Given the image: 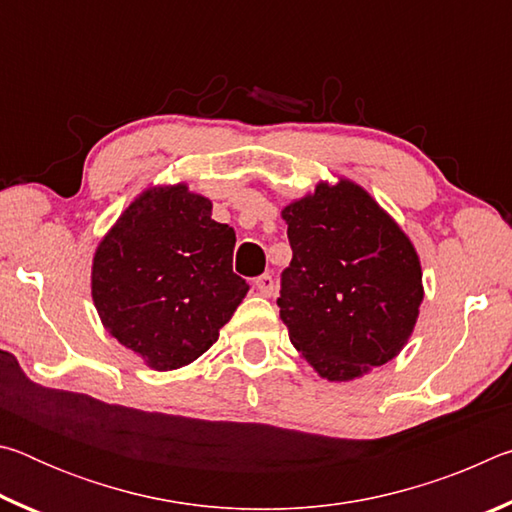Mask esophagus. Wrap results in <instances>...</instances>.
I'll return each instance as SVG.
<instances>
[{"label":"esophagus","mask_w":512,"mask_h":512,"mask_svg":"<svg viewBox=\"0 0 512 512\" xmlns=\"http://www.w3.org/2000/svg\"><path fill=\"white\" fill-rule=\"evenodd\" d=\"M255 287H257V291L262 293V296H273V291H275V280H273V275H268V273H264V275H259L257 280H255Z\"/></svg>","instance_id":"34e87169"}]
</instances>
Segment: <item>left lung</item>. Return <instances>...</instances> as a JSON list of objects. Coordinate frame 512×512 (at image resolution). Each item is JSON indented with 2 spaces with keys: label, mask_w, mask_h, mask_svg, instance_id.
Masks as SVG:
<instances>
[{
  "label": "left lung",
  "mask_w": 512,
  "mask_h": 512,
  "mask_svg": "<svg viewBox=\"0 0 512 512\" xmlns=\"http://www.w3.org/2000/svg\"><path fill=\"white\" fill-rule=\"evenodd\" d=\"M282 216L293 257L280 275L277 307L293 348L329 381L395 359L422 302L409 237L350 180L320 183Z\"/></svg>",
  "instance_id": "1"
}]
</instances>
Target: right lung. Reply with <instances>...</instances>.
I'll return each instance as SVG.
<instances>
[{
	"instance_id": "add662e5",
	"label": "right lung",
	"mask_w": 512,
	"mask_h": 512,
	"mask_svg": "<svg viewBox=\"0 0 512 512\" xmlns=\"http://www.w3.org/2000/svg\"><path fill=\"white\" fill-rule=\"evenodd\" d=\"M235 230L185 185L155 187L121 214L92 266L108 332L155 370L187 366L219 339L250 289L232 271Z\"/></svg>"
}]
</instances>
